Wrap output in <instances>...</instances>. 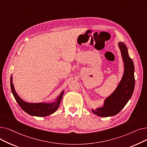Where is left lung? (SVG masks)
<instances>
[{"label":"left lung","instance_id":"8db88e82","mask_svg":"<svg viewBox=\"0 0 147 147\" xmlns=\"http://www.w3.org/2000/svg\"><path fill=\"white\" fill-rule=\"evenodd\" d=\"M118 45L124 62V73L116 89L105 99L103 105L91 109L93 113L101 117H112L118 114L128 103L135 88L133 62L129 55L125 44L119 42Z\"/></svg>","mask_w":147,"mask_h":147}]
</instances>
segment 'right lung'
<instances>
[{"instance_id": "right-lung-1", "label": "right lung", "mask_w": 147, "mask_h": 147, "mask_svg": "<svg viewBox=\"0 0 147 147\" xmlns=\"http://www.w3.org/2000/svg\"><path fill=\"white\" fill-rule=\"evenodd\" d=\"M10 85L11 92L22 109L30 115L35 117H47L55 112L58 109L61 101L62 100L64 90L62 91L59 96L52 103L47 102H40V103H29L22 100L16 92L14 84L12 83V75L10 79Z\"/></svg>"}]
</instances>
